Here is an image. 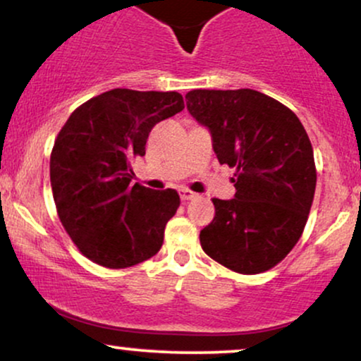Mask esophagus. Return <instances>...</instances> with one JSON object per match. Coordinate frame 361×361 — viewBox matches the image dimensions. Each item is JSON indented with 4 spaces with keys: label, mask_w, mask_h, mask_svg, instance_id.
Returning a JSON list of instances; mask_svg holds the SVG:
<instances>
[{
    "label": "esophagus",
    "mask_w": 361,
    "mask_h": 361,
    "mask_svg": "<svg viewBox=\"0 0 361 361\" xmlns=\"http://www.w3.org/2000/svg\"><path fill=\"white\" fill-rule=\"evenodd\" d=\"M179 195L182 201H190V199L195 197V194L190 192L189 189H179Z\"/></svg>",
    "instance_id": "obj_1"
}]
</instances>
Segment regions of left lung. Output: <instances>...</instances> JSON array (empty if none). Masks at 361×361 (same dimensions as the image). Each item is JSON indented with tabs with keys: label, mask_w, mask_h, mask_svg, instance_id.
I'll list each match as a JSON object with an SVG mask.
<instances>
[{
	"label": "left lung",
	"mask_w": 361,
	"mask_h": 361,
	"mask_svg": "<svg viewBox=\"0 0 361 361\" xmlns=\"http://www.w3.org/2000/svg\"><path fill=\"white\" fill-rule=\"evenodd\" d=\"M185 99L219 162L235 169L234 199H212L214 219L199 235L204 252L235 273H264L308 221L317 188L308 133L286 105L251 88L192 90Z\"/></svg>",
	"instance_id": "8db88e82"
}]
</instances>
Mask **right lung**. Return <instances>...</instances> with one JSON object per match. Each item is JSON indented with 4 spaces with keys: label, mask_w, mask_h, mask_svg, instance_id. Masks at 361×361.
I'll return each mask as SVG.
<instances>
[{
    "label": "right lung",
    "mask_w": 361,
    "mask_h": 361,
    "mask_svg": "<svg viewBox=\"0 0 361 361\" xmlns=\"http://www.w3.org/2000/svg\"><path fill=\"white\" fill-rule=\"evenodd\" d=\"M184 109L177 92L114 88L87 100L56 135L50 180L58 217L78 251L110 269L159 252L164 229L180 206L177 190H152L133 179L155 123Z\"/></svg>",
    "instance_id": "right-lung-1"
}]
</instances>
